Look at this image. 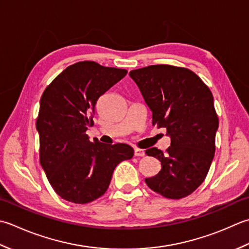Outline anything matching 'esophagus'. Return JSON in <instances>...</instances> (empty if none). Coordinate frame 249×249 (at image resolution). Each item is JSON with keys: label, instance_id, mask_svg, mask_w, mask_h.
Segmentation results:
<instances>
[{"label": "esophagus", "instance_id": "obj_1", "mask_svg": "<svg viewBox=\"0 0 249 249\" xmlns=\"http://www.w3.org/2000/svg\"><path fill=\"white\" fill-rule=\"evenodd\" d=\"M134 156L136 157H144L145 156V150L141 148H134Z\"/></svg>", "mask_w": 249, "mask_h": 249}]
</instances>
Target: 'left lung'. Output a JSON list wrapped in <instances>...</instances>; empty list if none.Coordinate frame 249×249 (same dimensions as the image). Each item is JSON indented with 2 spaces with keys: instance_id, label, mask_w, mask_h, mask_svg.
<instances>
[{
  "instance_id": "1",
  "label": "left lung",
  "mask_w": 249,
  "mask_h": 249,
  "mask_svg": "<svg viewBox=\"0 0 249 249\" xmlns=\"http://www.w3.org/2000/svg\"><path fill=\"white\" fill-rule=\"evenodd\" d=\"M151 110L153 125L165 128L171 146L145 153L161 162L147 186L169 199L192 194L209 173L214 159L218 117L214 98L199 76L188 69L159 64L129 73Z\"/></svg>"
}]
</instances>
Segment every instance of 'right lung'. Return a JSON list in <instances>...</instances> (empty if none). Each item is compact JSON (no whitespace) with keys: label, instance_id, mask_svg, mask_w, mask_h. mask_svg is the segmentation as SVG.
Masks as SVG:
<instances>
[{"label":"right lung","instance_id":"obj_1","mask_svg":"<svg viewBox=\"0 0 249 249\" xmlns=\"http://www.w3.org/2000/svg\"><path fill=\"white\" fill-rule=\"evenodd\" d=\"M126 73L84 61L70 65L45 89L36 120L39 161L62 199L78 204L96 200L107 190L115 167L133 157L129 145L92 143L86 134L99 98Z\"/></svg>","mask_w":249,"mask_h":249}]
</instances>
